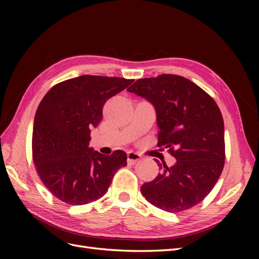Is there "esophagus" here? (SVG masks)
I'll list each match as a JSON object with an SVG mask.
<instances>
[{
	"instance_id": "34e87169",
	"label": "esophagus",
	"mask_w": 259,
	"mask_h": 259,
	"mask_svg": "<svg viewBox=\"0 0 259 259\" xmlns=\"http://www.w3.org/2000/svg\"><path fill=\"white\" fill-rule=\"evenodd\" d=\"M126 158H128V162L129 163H136L137 161H139L141 159V156L138 152L135 151H129L128 155H126Z\"/></svg>"
}]
</instances>
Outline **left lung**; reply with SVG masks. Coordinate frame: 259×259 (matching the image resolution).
Instances as JSON below:
<instances>
[{
	"mask_svg": "<svg viewBox=\"0 0 259 259\" xmlns=\"http://www.w3.org/2000/svg\"><path fill=\"white\" fill-rule=\"evenodd\" d=\"M128 91L155 107L158 147L164 146L177 160L168 167L155 159L161 172L141 186V194L168 212L196 206L224 169V120L217 103L194 82L176 74L139 79Z\"/></svg>",
	"mask_w": 259,
	"mask_h": 259,
	"instance_id": "obj_1",
	"label": "left lung"
}]
</instances>
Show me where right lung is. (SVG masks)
Segmentation results:
<instances>
[{
  "mask_svg": "<svg viewBox=\"0 0 259 259\" xmlns=\"http://www.w3.org/2000/svg\"><path fill=\"white\" fill-rule=\"evenodd\" d=\"M134 80L81 75L52 87L36 110L32 156L42 183L69 205H85L101 198L114 174L126 166V153L111 156L89 147L91 129L102 120L108 99Z\"/></svg>",
  "mask_w": 259,
  "mask_h": 259,
  "instance_id": "obj_1",
  "label": "right lung"
}]
</instances>
